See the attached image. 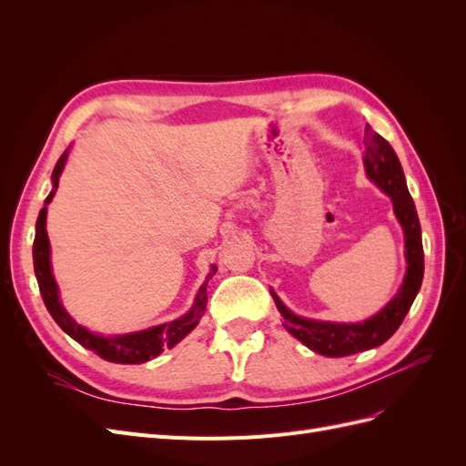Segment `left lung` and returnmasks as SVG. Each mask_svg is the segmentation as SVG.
<instances>
[{
	"label": "left lung",
	"instance_id": "1",
	"mask_svg": "<svg viewBox=\"0 0 466 466\" xmlns=\"http://www.w3.org/2000/svg\"><path fill=\"white\" fill-rule=\"evenodd\" d=\"M363 144L365 173H368V177L380 190H385L390 196L394 214H397L404 229L408 268L402 288L389 301L383 311L356 324L301 319L293 315L272 291V298L276 301L278 311L284 317V327L288 329V332L298 338L309 350L327 358L351 356L358 354V351L371 350L387 342L402 324L406 313L410 311L416 293L421 286V278H424V247H421L420 219L412 196L406 188V178L397 153H394V149L383 136L371 130V126H365Z\"/></svg>",
	"mask_w": 466,
	"mask_h": 466
}]
</instances>
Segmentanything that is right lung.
I'll return each mask as SVG.
<instances>
[{"mask_svg": "<svg viewBox=\"0 0 466 466\" xmlns=\"http://www.w3.org/2000/svg\"><path fill=\"white\" fill-rule=\"evenodd\" d=\"M67 151L62 155L56 163L54 171H52V192L48 194L46 204L54 198L56 190H58V180L64 171ZM33 262H35V274L38 279V288L40 295L45 299V305L48 309V313L52 319L58 322V327L74 338L76 342H79L83 348H87L95 351L96 356H101L106 361L112 363H144L155 356H159L163 350L173 348L177 342H180L185 338L198 320L202 319L206 311V303H208V293L206 286L208 279L216 274V266L211 268V274L204 281V286L198 291V298L194 301V307L190 311L180 317L177 320H171L167 324H161V327H155L149 330L142 332H134V334H126V336H115V338H105L93 334L86 330L83 327L69 317L64 307L58 299V286H56L54 276H52V268H50V243H48V233H46V206L40 209L38 219H36V235H35V243H33Z\"/></svg>", "mask_w": 466, "mask_h": 466, "instance_id": "obj_1", "label": "right lung"}]
</instances>
